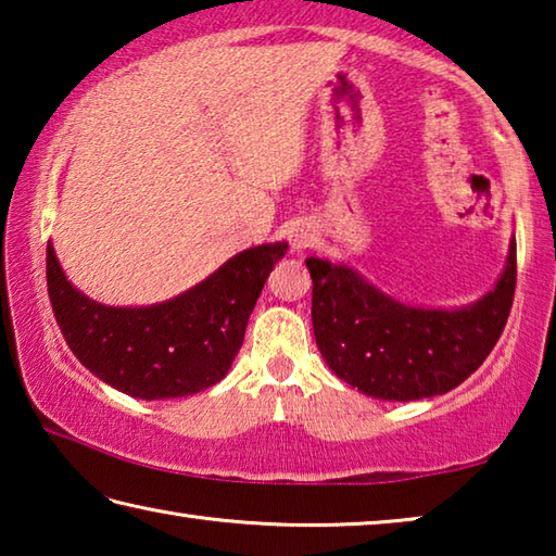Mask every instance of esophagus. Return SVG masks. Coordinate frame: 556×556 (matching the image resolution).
<instances>
[{
	"instance_id": "34e87169",
	"label": "esophagus",
	"mask_w": 556,
	"mask_h": 556,
	"mask_svg": "<svg viewBox=\"0 0 556 556\" xmlns=\"http://www.w3.org/2000/svg\"><path fill=\"white\" fill-rule=\"evenodd\" d=\"M289 242H291V252H304L316 242V232L308 228V225H299V228L291 230Z\"/></svg>"
}]
</instances>
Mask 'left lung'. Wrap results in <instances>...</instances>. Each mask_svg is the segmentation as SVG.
<instances>
[{
    "label": "left lung",
    "instance_id": "8db88e82",
    "mask_svg": "<svg viewBox=\"0 0 556 556\" xmlns=\"http://www.w3.org/2000/svg\"><path fill=\"white\" fill-rule=\"evenodd\" d=\"M316 345L338 378L370 397L409 402L458 388L481 368L510 316L515 238L501 279L460 308L409 306L345 265L308 257Z\"/></svg>",
    "mask_w": 556,
    "mask_h": 556
}]
</instances>
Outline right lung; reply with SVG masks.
<instances>
[{"instance_id": "right-lung-1", "label": "right lung", "mask_w": 556, "mask_h": 556, "mask_svg": "<svg viewBox=\"0 0 556 556\" xmlns=\"http://www.w3.org/2000/svg\"><path fill=\"white\" fill-rule=\"evenodd\" d=\"M285 252L287 242L257 244L162 304L105 306L65 279L49 242L46 285L65 343L92 375L129 397L172 400L228 375L260 291Z\"/></svg>"}]
</instances>
